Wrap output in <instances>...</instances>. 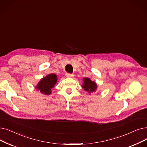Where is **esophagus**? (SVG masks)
<instances>
[{"label": "esophagus", "instance_id": "obj_1", "mask_svg": "<svg viewBox=\"0 0 147 147\" xmlns=\"http://www.w3.org/2000/svg\"><path fill=\"white\" fill-rule=\"evenodd\" d=\"M65 76H66L67 78H71V77H73L74 74H71V73H67L65 74Z\"/></svg>", "mask_w": 147, "mask_h": 147}]
</instances>
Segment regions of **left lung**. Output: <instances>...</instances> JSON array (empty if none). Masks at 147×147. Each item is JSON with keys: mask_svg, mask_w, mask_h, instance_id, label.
<instances>
[{"mask_svg": "<svg viewBox=\"0 0 147 147\" xmlns=\"http://www.w3.org/2000/svg\"><path fill=\"white\" fill-rule=\"evenodd\" d=\"M84 83L83 84L84 85L82 86V88L89 93L94 92L97 89V85L95 84V83L93 81H91L89 78H84Z\"/></svg>", "mask_w": 147, "mask_h": 147, "instance_id": "8db88e82", "label": "left lung"}]
</instances>
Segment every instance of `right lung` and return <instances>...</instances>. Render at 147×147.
Returning <instances> with one entry per match:
<instances>
[{
	"mask_svg": "<svg viewBox=\"0 0 147 147\" xmlns=\"http://www.w3.org/2000/svg\"><path fill=\"white\" fill-rule=\"evenodd\" d=\"M57 76L55 74H50L46 78L42 79L38 83L37 89L42 94L49 95L51 94V89H52L57 82Z\"/></svg>",
	"mask_w": 147,
	"mask_h": 147,
	"instance_id": "obj_1",
	"label": "right lung"
}]
</instances>
